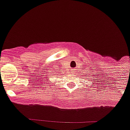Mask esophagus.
<instances>
[{
  "instance_id": "esophagus-1",
  "label": "esophagus",
  "mask_w": 130,
  "mask_h": 130,
  "mask_svg": "<svg viewBox=\"0 0 130 130\" xmlns=\"http://www.w3.org/2000/svg\"><path fill=\"white\" fill-rule=\"evenodd\" d=\"M71 73H72V74H73V73H74V70H72V72H71Z\"/></svg>"
}]
</instances>
